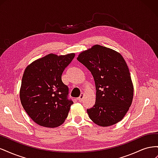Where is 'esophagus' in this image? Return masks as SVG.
I'll return each mask as SVG.
<instances>
[{"mask_svg": "<svg viewBox=\"0 0 158 158\" xmlns=\"http://www.w3.org/2000/svg\"><path fill=\"white\" fill-rule=\"evenodd\" d=\"M83 98H84V94H81V95H80V97L78 98V100L79 102H82Z\"/></svg>", "mask_w": 158, "mask_h": 158, "instance_id": "1", "label": "esophagus"}]
</instances>
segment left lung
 Returning a JSON list of instances; mask_svg holds the SVG:
<instances>
[{"label": "left lung", "instance_id": "1", "mask_svg": "<svg viewBox=\"0 0 158 158\" xmlns=\"http://www.w3.org/2000/svg\"><path fill=\"white\" fill-rule=\"evenodd\" d=\"M77 60L91 72L95 84V103L87 109L89 118L101 127L121 121L131 106L134 94L123 57L115 51L95 45L81 52Z\"/></svg>", "mask_w": 158, "mask_h": 158}]
</instances>
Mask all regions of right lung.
<instances>
[{
  "label": "right lung",
  "mask_w": 158,
  "mask_h": 158,
  "mask_svg": "<svg viewBox=\"0 0 158 158\" xmlns=\"http://www.w3.org/2000/svg\"><path fill=\"white\" fill-rule=\"evenodd\" d=\"M75 54H49L33 61L25 69L20 91L22 107L37 125L54 128L63 124L73 102L69 87L62 82L65 68Z\"/></svg>",
  "instance_id": "1"
}]
</instances>
